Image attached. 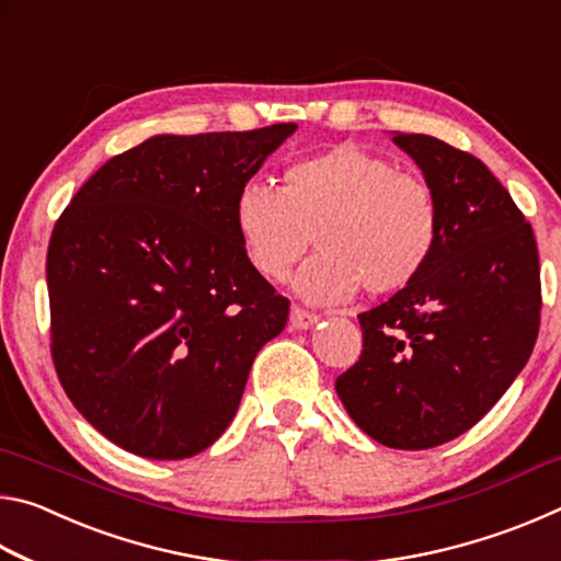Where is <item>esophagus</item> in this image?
Returning <instances> with one entry per match:
<instances>
[{
	"label": "esophagus",
	"instance_id": "esophagus-1",
	"mask_svg": "<svg viewBox=\"0 0 561 561\" xmlns=\"http://www.w3.org/2000/svg\"><path fill=\"white\" fill-rule=\"evenodd\" d=\"M317 321H319L317 314H311V311L301 309V307H291V311H289L291 329H309V327H314Z\"/></svg>",
	"mask_w": 561,
	"mask_h": 561
}]
</instances>
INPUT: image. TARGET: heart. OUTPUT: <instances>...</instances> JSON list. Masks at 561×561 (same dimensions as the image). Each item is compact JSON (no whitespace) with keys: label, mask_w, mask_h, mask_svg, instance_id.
<instances>
[{"label":"heart","mask_w":561,"mask_h":561,"mask_svg":"<svg viewBox=\"0 0 561 561\" xmlns=\"http://www.w3.org/2000/svg\"><path fill=\"white\" fill-rule=\"evenodd\" d=\"M234 225L252 267L279 282L321 247L297 287L314 301H341L358 287L396 294L421 277L440 242V201L428 180L356 144L297 158L282 190L250 180L234 201Z\"/></svg>","instance_id":"obj_1"}]
</instances>
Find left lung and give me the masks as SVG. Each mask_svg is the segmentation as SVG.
I'll return each instance as SVG.
<instances>
[{
  "label": "left lung",
  "instance_id": "8db88e82",
  "mask_svg": "<svg viewBox=\"0 0 561 561\" xmlns=\"http://www.w3.org/2000/svg\"><path fill=\"white\" fill-rule=\"evenodd\" d=\"M440 201V242L411 287L360 311L364 348L336 378L374 440L425 450L458 438L525 368L542 282L531 225L488 165L423 133H398Z\"/></svg>",
  "mask_w": 561,
  "mask_h": 561
}]
</instances>
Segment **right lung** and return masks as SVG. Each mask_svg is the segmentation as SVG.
<instances>
[{"mask_svg": "<svg viewBox=\"0 0 561 561\" xmlns=\"http://www.w3.org/2000/svg\"><path fill=\"white\" fill-rule=\"evenodd\" d=\"M297 123L156 136L101 165L46 252L56 376L87 421L150 460L193 458L232 423L289 299L252 267L237 193Z\"/></svg>", "mask_w": 561, "mask_h": 561, "instance_id": "1", "label": "right lung"}]
</instances>
